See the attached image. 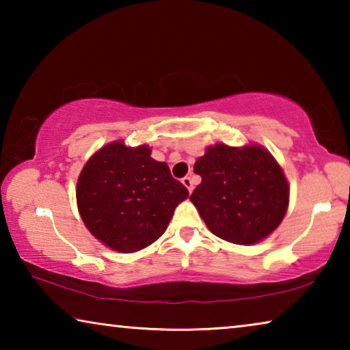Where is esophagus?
I'll return each instance as SVG.
<instances>
[{"instance_id": "34e87169", "label": "esophagus", "mask_w": 350, "mask_h": 350, "mask_svg": "<svg viewBox=\"0 0 350 350\" xmlns=\"http://www.w3.org/2000/svg\"><path fill=\"white\" fill-rule=\"evenodd\" d=\"M182 183H183V185H185L187 187V189H188V191L189 193H191L193 191V188H194V185H193V179H191V177H183V179H182Z\"/></svg>"}]
</instances>
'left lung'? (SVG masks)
<instances>
[{"label":"left lung","mask_w":350,"mask_h":350,"mask_svg":"<svg viewBox=\"0 0 350 350\" xmlns=\"http://www.w3.org/2000/svg\"><path fill=\"white\" fill-rule=\"evenodd\" d=\"M202 182L191 202L217 238L250 245L276 230L288 205L280 165L260 146H210L194 163Z\"/></svg>","instance_id":"8db88e82"}]
</instances>
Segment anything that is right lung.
Instances as JSON below:
<instances>
[{
  "label": "right lung",
  "instance_id": "obj_1",
  "mask_svg": "<svg viewBox=\"0 0 350 350\" xmlns=\"http://www.w3.org/2000/svg\"><path fill=\"white\" fill-rule=\"evenodd\" d=\"M188 189L168 165L145 145L103 146L88 161L77 182V204L88 230L105 245L133 253L165 233Z\"/></svg>",
  "mask_w": 350,
  "mask_h": 350
}]
</instances>
